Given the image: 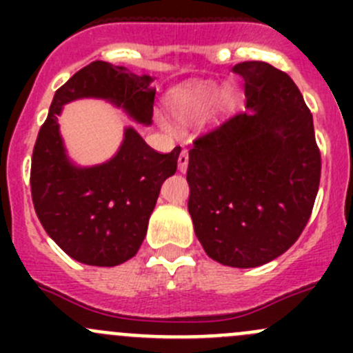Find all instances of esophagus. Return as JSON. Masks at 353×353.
I'll return each mask as SVG.
<instances>
[{"label":"esophagus","instance_id":"1","mask_svg":"<svg viewBox=\"0 0 353 353\" xmlns=\"http://www.w3.org/2000/svg\"><path fill=\"white\" fill-rule=\"evenodd\" d=\"M188 162H190V155H188V150H183L179 154V159H177V167H179V172H186L188 170Z\"/></svg>","mask_w":353,"mask_h":353}]
</instances>
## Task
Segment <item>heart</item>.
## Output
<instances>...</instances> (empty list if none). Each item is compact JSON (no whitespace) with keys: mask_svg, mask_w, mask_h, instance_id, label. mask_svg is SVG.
I'll use <instances>...</instances> for the list:
<instances>
[{"mask_svg":"<svg viewBox=\"0 0 353 353\" xmlns=\"http://www.w3.org/2000/svg\"><path fill=\"white\" fill-rule=\"evenodd\" d=\"M236 101L237 92L229 85L219 90L213 83L196 81L170 92L167 105L177 126H190L201 121L212 105L219 112H227L236 105Z\"/></svg>","mask_w":353,"mask_h":353,"instance_id":"obj_1","label":"heart"}]
</instances>
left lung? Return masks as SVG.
<instances>
[{
	"mask_svg": "<svg viewBox=\"0 0 353 353\" xmlns=\"http://www.w3.org/2000/svg\"><path fill=\"white\" fill-rule=\"evenodd\" d=\"M245 108L194 140L188 163L194 234L206 254L254 268L304 230L321 177L312 114L292 78L263 61L232 68Z\"/></svg>",
	"mask_w": 353,
	"mask_h": 353,
	"instance_id": "left-lung-1",
	"label": "left lung"
}]
</instances>
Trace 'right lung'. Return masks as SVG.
<instances>
[{"mask_svg":"<svg viewBox=\"0 0 353 353\" xmlns=\"http://www.w3.org/2000/svg\"><path fill=\"white\" fill-rule=\"evenodd\" d=\"M154 78L94 61L58 88L37 134L30 167L35 213L52 241L77 261L117 266L133 258L145 239L160 186L177 169L181 147L159 154L133 130H124L117 154L94 167L68 159L58 116L83 97L105 99L141 124L154 116Z\"/></svg>","mask_w":353,"mask_h":353,"instance_id":"add662e5","label":"right lung"}]
</instances>
